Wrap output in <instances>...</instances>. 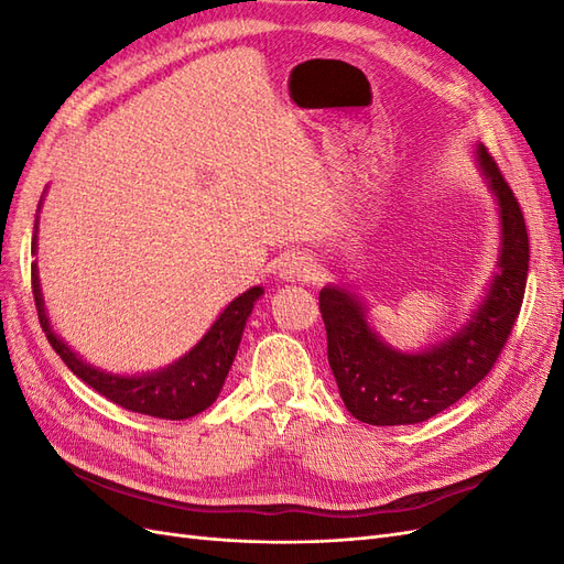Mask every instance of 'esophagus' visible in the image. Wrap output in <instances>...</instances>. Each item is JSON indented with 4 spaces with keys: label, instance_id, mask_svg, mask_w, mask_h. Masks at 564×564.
<instances>
[{
    "label": "esophagus",
    "instance_id": "esophagus-1",
    "mask_svg": "<svg viewBox=\"0 0 564 564\" xmlns=\"http://www.w3.org/2000/svg\"><path fill=\"white\" fill-rule=\"evenodd\" d=\"M280 278L286 282H311L317 278V265L313 263L311 256L292 253L284 259Z\"/></svg>",
    "mask_w": 564,
    "mask_h": 564
}]
</instances>
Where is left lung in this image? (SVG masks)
<instances>
[{"mask_svg": "<svg viewBox=\"0 0 564 564\" xmlns=\"http://www.w3.org/2000/svg\"><path fill=\"white\" fill-rule=\"evenodd\" d=\"M477 162L499 197L503 247L499 275L464 329L425 352H395L369 329L362 305L350 292L338 286L319 292L329 367L357 421L409 425L440 414L487 377L516 327L529 270L524 216L485 145L477 148Z\"/></svg>", "mask_w": 564, "mask_h": 564, "instance_id": "1", "label": "left lung"}]
</instances>
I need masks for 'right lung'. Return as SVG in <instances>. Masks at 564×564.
I'll use <instances>...</instances> for the list:
<instances>
[{
	"label": "right lung",
	"mask_w": 564,
	"mask_h": 564,
	"mask_svg": "<svg viewBox=\"0 0 564 564\" xmlns=\"http://www.w3.org/2000/svg\"><path fill=\"white\" fill-rule=\"evenodd\" d=\"M32 249H35V237H32ZM32 294H35L40 324L51 348L61 355V360L75 377L98 390L100 395L108 398L110 402L129 409V412L181 421L204 412V409L218 398L220 388L226 383L230 365L235 360L237 346H240L247 317L251 315L256 299L263 294V289L253 286L242 296H237L228 308L220 313V317L212 324V329L204 334V338L191 352L183 355L172 367L148 373V377H112V373L94 369L91 365L82 362L79 357L51 332L40 292L37 265H32Z\"/></svg>",
	"instance_id": "1"
}]
</instances>
